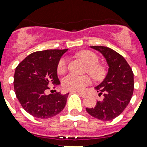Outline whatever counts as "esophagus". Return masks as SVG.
<instances>
[{
  "label": "esophagus",
  "instance_id": "34e87169",
  "mask_svg": "<svg viewBox=\"0 0 147 147\" xmlns=\"http://www.w3.org/2000/svg\"><path fill=\"white\" fill-rule=\"evenodd\" d=\"M77 94H79V95H80L81 97H82V98H84V97L85 96V93H83V92H77Z\"/></svg>",
  "mask_w": 147,
  "mask_h": 147
}]
</instances>
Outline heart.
<instances>
[{"mask_svg": "<svg viewBox=\"0 0 147 147\" xmlns=\"http://www.w3.org/2000/svg\"><path fill=\"white\" fill-rule=\"evenodd\" d=\"M78 56L82 58L88 64L86 71L96 80H100L105 78L106 70L102 65L99 64V58L92 51L83 50L78 53ZM68 61L65 57H62L57 64V71L60 75L67 71ZM92 80L88 76H77L75 74H69L62 79V88L66 91L78 92L82 91L86 86L90 85Z\"/></svg>", "mask_w": 147, "mask_h": 147, "instance_id": "1", "label": "heart"}]
</instances>
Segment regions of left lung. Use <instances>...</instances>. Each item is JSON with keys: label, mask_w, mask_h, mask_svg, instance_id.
Masks as SVG:
<instances>
[{"label": "left lung", "mask_w": 147, "mask_h": 147, "mask_svg": "<svg viewBox=\"0 0 147 147\" xmlns=\"http://www.w3.org/2000/svg\"><path fill=\"white\" fill-rule=\"evenodd\" d=\"M105 56L108 65L106 78L95 89L102 94L101 101L94 107H87L90 115L100 121H111L124 111L132 98L134 89V72L124 58L116 51L101 46L91 47Z\"/></svg>", "instance_id": "left-lung-1"}]
</instances>
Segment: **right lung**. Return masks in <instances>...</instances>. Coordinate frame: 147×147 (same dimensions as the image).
Returning <instances> with one entry per match:
<instances>
[{
	"instance_id": "right-lung-1",
	"label": "right lung",
	"mask_w": 147,
	"mask_h": 147,
	"mask_svg": "<svg viewBox=\"0 0 147 147\" xmlns=\"http://www.w3.org/2000/svg\"><path fill=\"white\" fill-rule=\"evenodd\" d=\"M68 49H47L31 53L20 62L13 77L14 92L25 111L32 116L47 119L57 115L66 104L69 94H46L49 85L60 84L59 60Z\"/></svg>"
}]
</instances>
